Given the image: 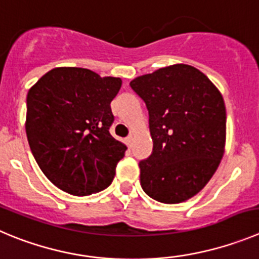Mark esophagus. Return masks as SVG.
<instances>
[{
    "label": "esophagus",
    "mask_w": 259,
    "mask_h": 259,
    "mask_svg": "<svg viewBox=\"0 0 259 259\" xmlns=\"http://www.w3.org/2000/svg\"><path fill=\"white\" fill-rule=\"evenodd\" d=\"M125 142H126V144L127 146H132V143H133V134H129L127 135L126 138H125Z\"/></svg>",
    "instance_id": "1"
}]
</instances>
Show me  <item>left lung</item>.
<instances>
[{
  "mask_svg": "<svg viewBox=\"0 0 259 259\" xmlns=\"http://www.w3.org/2000/svg\"><path fill=\"white\" fill-rule=\"evenodd\" d=\"M146 103L153 151L139 162L141 185L175 204L199 193L221 162L226 110L219 89L190 65L162 67L130 81Z\"/></svg>",
  "mask_w": 259,
  "mask_h": 259,
  "instance_id": "8db88e82",
  "label": "left lung"
}]
</instances>
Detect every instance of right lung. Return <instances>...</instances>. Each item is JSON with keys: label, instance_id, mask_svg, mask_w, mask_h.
<instances>
[{"label": "right lung", "instance_id": "1", "mask_svg": "<svg viewBox=\"0 0 259 259\" xmlns=\"http://www.w3.org/2000/svg\"><path fill=\"white\" fill-rule=\"evenodd\" d=\"M120 78L81 67H56L26 97L29 147L48 180L72 195L94 194L112 183L126 147L110 134L111 101Z\"/></svg>", "mask_w": 259, "mask_h": 259}]
</instances>
